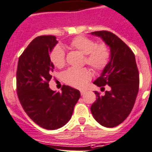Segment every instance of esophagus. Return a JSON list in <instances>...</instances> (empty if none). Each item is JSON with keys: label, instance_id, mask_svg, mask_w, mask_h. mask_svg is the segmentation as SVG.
<instances>
[{"label": "esophagus", "instance_id": "obj_1", "mask_svg": "<svg viewBox=\"0 0 152 152\" xmlns=\"http://www.w3.org/2000/svg\"><path fill=\"white\" fill-rule=\"evenodd\" d=\"M81 96H84V95H85V93H86V91H85V90H81Z\"/></svg>", "mask_w": 152, "mask_h": 152}]
</instances>
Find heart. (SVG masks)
<instances>
[{"label": "heart", "instance_id": "b5f03b06", "mask_svg": "<svg viewBox=\"0 0 152 152\" xmlns=\"http://www.w3.org/2000/svg\"><path fill=\"white\" fill-rule=\"evenodd\" d=\"M71 48L85 55V62L95 71H101L106 67L110 59V49L106 44L97 45L95 41L84 36H78L70 42ZM50 60L55 67L61 68L65 65V52L60 46L53 48ZM91 74L87 68L71 67L64 74V80L67 84L77 88H83L91 79Z\"/></svg>", "mask_w": 152, "mask_h": 152}]
</instances>
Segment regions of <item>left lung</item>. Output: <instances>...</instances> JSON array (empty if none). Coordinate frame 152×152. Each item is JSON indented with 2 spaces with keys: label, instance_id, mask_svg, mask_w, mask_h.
<instances>
[{
  "label": "left lung",
  "instance_id": "obj_1",
  "mask_svg": "<svg viewBox=\"0 0 152 152\" xmlns=\"http://www.w3.org/2000/svg\"><path fill=\"white\" fill-rule=\"evenodd\" d=\"M91 34L100 37L110 49V61L93 82L101 89L109 85L110 91L104 96L95 91L97 98L91 112L102 126L112 128L124 122L134 107L139 88L138 69L133 51L118 36L108 31Z\"/></svg>",
  "mask_w": 152,
  "mask_h": 152
}]
</instances>
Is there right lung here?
<instances>
[{"mask_svg":"<svg viewBox=\"0 0 152 152\" xmlns=\"http://www.w3.org/2000/svg\"><path fill=\"white\" fill-rule=\"evenodd\" d=\"M58 41L54 36H41L30 42L18 63V97L23 110L37 125L56 130L68 122L80 91L63 85L61 92L49 87L54 65L50 53Z\"/></svg>","mask_w":152,"mask_h":152,"instance_id":"add662e5","label":"right lung"}]
</instances>
